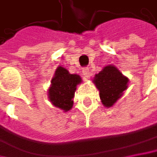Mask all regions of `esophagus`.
Wrapping results in <instances>:
<instances>
[{
	"instance_id": "1",
	"label": "esophagus",
	"mask_w": 157,
	"mask_h": 157,
	"mask_svg": "<svg viewBox=\"0 0 157 157\" xmlns=\"http://www.w3.org/2000/svg\"><path fill=\"white\" fill-rule=\"evenodd\" d=\"M82 75H83L86 78H90V76H91V72H90V70H89L88 67H84V68L82 69Z\"/></svg>"
}]
</instances>
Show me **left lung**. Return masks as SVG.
I'll list each match as a JSON object with an SVG mask.
<instances>
[{"instance_id":"obj_1","label":"left lung","mask_w":157,"mask_h":157,"mask_svg":"<svg viewBox=\"0 0 157 157\" xmlns=\"http://www.w3.org/2000/svg\"><path fill=\"white\" fill-rule=\"evenodd\" d=\"M105 107H111L128 87V80L113 65L105 66L93 80Z\"/></svg>"}]
</instances>
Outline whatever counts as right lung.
Listing matches in <instances>:
<instances>
[{"label":"right lung","instance_id":"add662e5","mask_svg":"<svg viewBox=\"0 0 157 157\" xmlns=\"http://www.w3.org/2000/svg\"><path fill=\"white\" fill-rule=\"evenodd\" d=\"M81 82L80 75H71L65 68L59 66L51 81V87L48 90L50 101L64 111L70 110L73 107L76 85Z\"/></svg>","mask_w":157,"mask_h":157}]
</instances>
